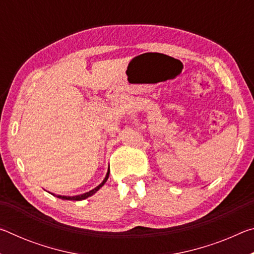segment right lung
Segmentation results:
<instances>
[{"mask_svg": "<svg viewBox=\"0 0 254 254\" xmlns=\"http://www.w3.org/2000/svg\"><path fill=\"white\" fill-rule=\"evenodd\" d=\"M109 175H110V169H109V171H107V174H106V177H105V179L103 180V183L101 184V185H98V186L96 187V188H94V189H92L91 191H88V192H85V194H83V195H78V196H58L59 198H62V199H66V200H83V199H86L87 198V197H89V196H92V195H94L95 194V192L98 190V189H100L103 185H104L105 183H106V180H107V178H109Z\"/></svg>", "mask_w": 254, "mask_h": 254, "instance_id": "right-lung-1", "label": "right lung"}]
</instances>
